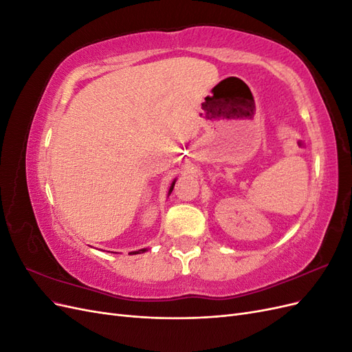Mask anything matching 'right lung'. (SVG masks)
<instances>
[{
	"label": "right lung",
	"instance_id": "right-lung-1",
	"mask_svg": "<svg viewBox=\"0 0 352 352\" xmlns=\"http://www.w3.org/2000/svg\"><path fill=\"white\" fill-rule=\"evenodd\" d=\"M173 186H175V182L172 184V188H170V192H172L173 190ZM146 250H140V251H133V252H131V254H141V252H145Z\"/></svg>",
	"mask_w": 352,
	"mask_h": 352
}]
</instances>
